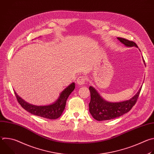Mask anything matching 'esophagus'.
Here are the masks:
<instances>
[{
	"label": "esophagus",
	"mask_w": 154,
	"mask_h": 154,
	"mask_svg": "<svg viewBox=\"0 0 154 154\" xmlns=\"http://www.w3.org/2000/svg\"><path fill=\"white\" fill-rule=\"evenodd\" d=\"M86 80V77L84 75H82L77 79V82L79 85H83L84 83H85Z\"/></svg>",
	"instance_id": "obj_1"
}]
</instances>
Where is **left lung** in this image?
Masks as SVG:
<instances>
[{
    "instance_id": "obj_1",
    "label": "left lung",
    "mask_w": 154,
    "mask_h": 154,
    "mask_svg": "<svg viewBox=\"0 0 154 154\" xmlns=\"http://www.w3.org/2000/svg\"><path fill=\"white\" fill-rule=\"evenodd\" d=\"M117 39L126 47L138 48L136 43L133 41L119 37ZM143 61L145 64L144 60ZM141 88V86L137 94L129 100L119 102H110L103 99L94 88L90 86L89 88L91 93V100L89 103L90 113L96 120L99 121L119 117L128 112L135 104Z\"/></svg>"
}]
</instances>
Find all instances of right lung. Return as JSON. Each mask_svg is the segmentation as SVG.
Segmentation results:
<instances>
[{"label": "right lung", "mask_w": 154, "mask_h": 154, "mask_svg": "<svg viewBox=\"0 0 154 154\" xmlns=\"http://www.w3.org/2000/svg\"><path fill=\"white\" fill-rule=\"evenodd\" d=\"M74 89L75 83L73 82L61 91L55 102L48 105L39 106L30 104L20 97L15 91L14 94L19 104L28 112L46 119H56L62 115L65 108L66 102Z\"/></svg>", "instance_id": "1"}]
</instances>
